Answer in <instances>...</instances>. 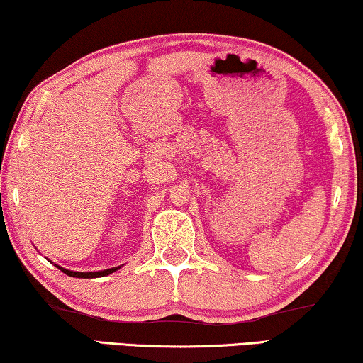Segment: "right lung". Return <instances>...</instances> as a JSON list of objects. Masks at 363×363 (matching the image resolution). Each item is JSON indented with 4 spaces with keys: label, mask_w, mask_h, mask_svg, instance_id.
Returning <instances> with one entry per match:
<instances>
[{
    "label": "right lung",
    "mask_w": 363,
    "mask_h": 363,
    "mask_svg": "<svg viewBox=\"0 0 363 363\" xmlns=\"http://www.w3.org/2000/svg\"><path fill=\"white\" fill-rule=\"evenodd\" d=\"M59 267V265H57ZM59 269L65 273V275L68 277H75V278H98V277H106L109 275V273L116 272L118 269H121V267H114V269H108V270H101V272H73V270H67V269H62V267H59Z\"/></svg>",
    "instance_id": "right-lung-1"
}]
</instances>
